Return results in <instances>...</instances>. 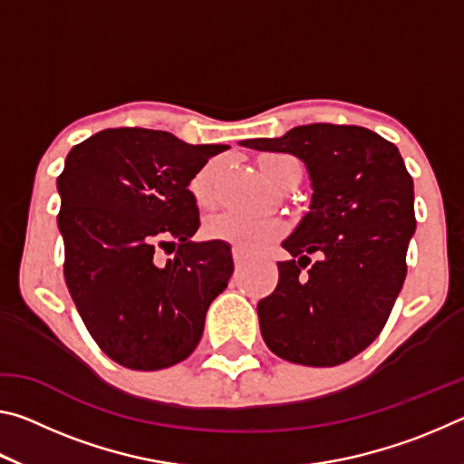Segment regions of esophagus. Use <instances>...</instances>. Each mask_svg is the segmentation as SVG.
I'll return each instance as SVG.
<instances>
[{
    "mask_svg": "<svg viewBox=\"0 0 464 464\" xmlns=\"http://www.w3.org/2000/svg\"><path fill=\"white\" fill-rule=\"evenodd\" d=\"M231 254H233V262H235V266H237V268H241V266L247 262V257H246V254H243L241 249L235 247V249L231 251Z\"/></svg>",
    "mask_w": 464,
    "mask_h": 464,
    "instance_id": "esophagus-1",
    "label": "esophagus"
}]
</instances>
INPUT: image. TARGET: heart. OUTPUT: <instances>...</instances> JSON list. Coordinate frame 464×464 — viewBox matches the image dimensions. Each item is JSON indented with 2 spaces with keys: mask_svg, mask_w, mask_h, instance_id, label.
<instances>
[{
  "mask_svg": "<svg viewBox=\"0 0 464 464\" xmlns=\"http://www.w3.org/2000/svg\"><path fill=\"white\" fill-rule=\"evenodd\" d=\"M260 169L270 184L280 186L285 179L301 171V163L293 155L268 153L260 160ZM221 171V161H208L192 178L190 190L200 207L213 204L217 194V178ZM207 233L217 241H227L246 254H257L268 243L280 235V223L272 217L243 215V213H221L207 223Z\"/></svg>",
  "mask_w": 464,
  "mask_h": 464,
  "instance_id": "obj_1",
  "label": "heart"
}]
</instances>
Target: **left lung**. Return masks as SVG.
<instances>
[{
    "label": "left lung",
    "mask_w": 464,
    "mask_h": 464,
    "mask_svg": "<svg viewBox=\"0 0 464 464\" xmlns=\"http://www.w3.org/2000/svg\"><path fill=\"white\" fill-rule=\"evenodd\" d=\"M241 145L296 155L313 186L311 210L282 243L293 260L278 262L276 290L257 303L264 342L295 364L348 362L382 332L407 274L415 213L403 157L354 124H304Z\"/></svg>",
    "instance_id": "8db88e82"
}]
</instances>
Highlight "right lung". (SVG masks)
I'll use <instances>...</instances> for the list:
<instances>
[{
  "label": "right lung",
  "instance_id": "1",
  "mask_svg": "<svg viewBox=\"0 0 464 464\" xmlns=\"http://www.w3.org/2000/svg\"><path fill=\"white\" fill-rule=\"evenodd\" d=\"M225 149L163 130L106 129L75 145L57 178L69 295L100 350L130 371L190 356L231 278L227 243L190 241L200 217L188 190ZM168 246L175 256L161 261Z\"/></svg>",
  "mask_w": 464,
  "mask_h": 464
}]
</instances>
